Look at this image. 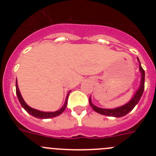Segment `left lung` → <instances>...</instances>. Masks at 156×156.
<instances>
[{
    "label": "left lung",
    "instance_id": "obj_1",
    "mask_svg": "<svg viewBox=\"0 0 156 156\" xmlns=\"http://www.w3.org/2000/svg\"><path fill=\"white\" fill-rule=\"evenodd\" d=\"M137 61L139 62V70H140V86H139L138 90L136 91V93L134 94V95L133 96L130 101H128L126 104L123 105L122 106H119V107H117L115 108H99L98 106L94 105L93 103L91 102V98H89V103H90V106L92 107L94 110L96 112L99 114H101V115H107V116H112V117H122L126 115V114H128L129 112L131 111L133 108L135 107V105L138 103V101H140V98L142 96L143 92H144V69L141 67V65H140V61H139L138 58H137Z\"/></svg>",
    "mask_w": 156,
    "mask_h": 156
}]
</instances>
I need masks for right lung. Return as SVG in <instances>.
Segmentation results:
<instances>
[{
  "label": "right lung",
  "mask_w": 156,
  "mask_h": 156,
  "mask_svg": "<svg viewBox=\"0 0 156 156\" xmlns=\"http://www.w3.org/2000/svg\"><path fill=\"white\" fill-rule=\"evenodd\" d=\"M16 94H17V97L18 99H19V102L21 104L22 107L24 108L26 111L28 112L29 114H30L31 115L33 116L36 117V118H38V119H50V118H53V117H56L58 115H59L60 114H62L64 112V110L66 109V106H67V102H68V97H69V94L70 91L69 92L66 98V101H65V103L64 105H62L60 109L57 110L55 112H43V111H40V110H37L35 109V108H33L31 107L28 105L27 103L25 102L24 99L22 97L21 93L19 91V87H18V83L17 80H16Z\"/></svg>",
  "instance_id": "obj_1"
}]
</instances>
